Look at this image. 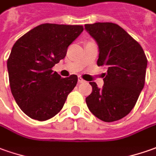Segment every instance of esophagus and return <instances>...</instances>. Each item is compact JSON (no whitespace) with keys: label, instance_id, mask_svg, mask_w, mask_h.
I'll return each mask as SVG.
<instances>
[{"label":"esophagus","instance_id":"1","mask_svg":"<svg viewBox=\"0 0 156 156\" xmlns=\"http://www.w3.org/2000/svg\"><path fill=\"white\" fill-rule=\"evenodd\" d=\"M78 82H79V83H84L85 81H84V80H83V79L81 78V77H78Z\"/></svg>","mask_w":156,"mask_h":156}]
</instances>
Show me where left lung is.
<instances>
[{"label":"left lung","instance_id":"8db88e82","mask_svg":"<svg viewBox=\"0 0 156 156\" xmlns=\"http://www.w3.org/2000/svg\"><path fill=\"white\" fill-rule=\"evenodd\" d=\"M86 30L99 47L98 66H106L101 89L90 82L86 104L105 122L124 118L135 107L145 83L148 60L141 45L119 25L104 22L87 24Z\"/></svg>","mask_w":156,"mask_h":156}]
</instances>
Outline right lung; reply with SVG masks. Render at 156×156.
Wrapping results in <instances>:
<instances>
[{
	"mask_svg": "<svg viewBox=\"0 0 156 156\" xmlns=\"http://www.w3.org/2000/svg\"><path fill=\"white\" fill-rule=\"evenodd\" d=\"M83 30V25L42 24L14 43L7 59L9 83L17 104L30 118L44 121L62 109L78 76L61 78L52 68Z\"/></svg>",
	"mask_w": 156,
	"mask_h": 156,
	"instance_id": "1",
	"label": "right lung"
}]
</instances>
